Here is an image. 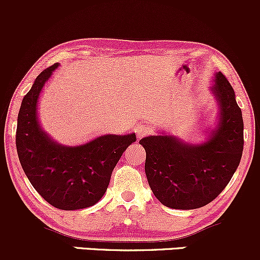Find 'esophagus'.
Here are the masks:
<instances>
[{
  "instance_id": "34e87169",
  "label": "esophagus",
  "mask_w": 260,
  "mask_h": 260,
  "mask_svg": "<svg viewBox=\"0 0 260 260\" xmlns=\"http://www.w3.org/2000/svg\"><path fill=\"white\" fill-rule=\"evenodd\" d=\"M151 132H153L151 127L147 126V124H138V126L136 127V133L138 138H143V137L148 136V134H150Z\"/></svg>"
}]
</instances>
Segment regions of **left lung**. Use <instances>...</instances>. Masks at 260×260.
Here are the masks:
<instances>
[{
    "mask_svg": "<svg viewBox=\"0 0 260 260\" xmlns=\"http://www.w3.org/2000/svg\"><path fill=\"white\" fill-rule=\"evenodd\" d=\"M220 105V120L202 144H183L172 136L139 140L145 149V175L157 201L172 209L202 208L229 184L243 151L242 111L235 91L221 72L213 85Z\"/></svg>",
    "mask_w": 260,
    "mask_h": 260,
    "instance_id": "8db88e82",
    "label": "left lung"
}]
</instances>
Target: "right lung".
<instances>
[{"mask_svg": "<svg viewBox=\"0 0 260 260\" xmlns=\"http://www.w3.org/2000/svg\"><path fill=\"white\" fill-rule=\"evenodd\" d=\"M58 63L44 70L23 98L18 113L17 153L26 177L52 207L78 210L96 204L105 194L116 164L136 142V134H106L79 147H63L38 122L39 95Z\"/></svg>", "mask_w": 260, "mask_h": 260, "instance_id": "add662e5", "label": "right lung"}]
</instances>
